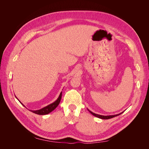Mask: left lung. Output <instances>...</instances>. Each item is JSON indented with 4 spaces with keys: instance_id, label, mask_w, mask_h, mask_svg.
<instances>
[{
    "instance_id": "8db88e82",
    "label": "left lung",
    "mask_w": 149,
    "mask_h": 149,
    "mask_svg": "<svg viewBox=\"0 0 149 149\" xmlns=\"http://www.w3.org/2000/svg\"><path fill=\"white\" fill-rule=\"evenodd\" d=\"M88 111H89L90 113H91V114H93V116L97 117V118H98L102 119H111V118H114V117L118 116L120 115V114L123 113V112H121V113L118 114H116V115H111V116H102V115H100V114H95V113H93V112H91V111H89V110H88Z\"/></svg>"
}]
</instances>
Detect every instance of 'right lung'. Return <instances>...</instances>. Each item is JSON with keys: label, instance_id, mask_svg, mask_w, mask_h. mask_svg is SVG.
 <instances>
[{"label": "right lung", "instance_id": "obj_1", "mask_svg": "<svg viewBox=\"0 0 149 149\" xmlns=\"http://www.w3.org/2000/svg\"><path fill=\"white\" fill-rule=\"evenodd\" d=\"M61 95H62V93H60V96L56 100V101L48 105L47 106L42 108V109L37 110V111H30L33 112V113H35V114H37L38 115H45V114H49V112H51L52 111H53L54 109H55V108L58 106V104H59L60 102V101H61ZM20 103L24 106H25L22 102H20Z\"/></svg>", "mask_w": 149, "mask_h": 149}]
</instances>
